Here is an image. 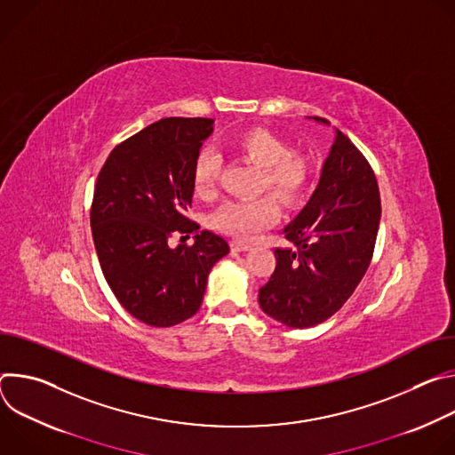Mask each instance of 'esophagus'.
I'll use <instances>...</instances> for the list:
<instances>
[{
    "instance_id": "1",
    "label": "esophagus",
    "mask_w": 455,
    "mask_h": 455,
    "mask_svg": "<svg viewBox=\"0 0 455 455\" xmlns=\"http://www.w3.org/2000/svg\"><path fill=\"white\" fill-rule=\"evenodd\" d=\"M230 248H232V251H246L251 248V244L244 243V241H232Z\"/></svg>"
}]
</instances>
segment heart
Masks as SVG:
<instances>
[{
    "instance_id": "obj_1",
    "label": "heart",
    "mask_w": 455,
    "mask_h": 455,
    "mask_svg": "<svg viewBox=\"0 0 455 455\" xmlns=\"http://www.w3.org/2000/svg\"><path fill=\"white\" fill-rule=\"evenodd\" d=\"M227 149L257 167L261 174L257 190H270L286 207L300 202L311 174V162L300 149L290 148L288 140L268 127H248L227 140ZM221 160L212 151L198 156L192 169V188L202 200L216 196ZM279 209L272 196H259L246 202H230L214 214L216 228L235 235L253 237L277 220Z\"/></svg>"
}]
</instances>
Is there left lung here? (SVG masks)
Listing matches in <instances>:
<instances>
[{"instance_id": "1", "label": "left lung", "mask_w": 455, "mask_h": 455, "mask_svg": "<svg viewBox=\"0 0 455 455\" xmlns=\"http://www.w3.org/2000/svg\"><path fill=\"white\" fill-rule=\"evenodd\" d=\"M316 122L330 124L315 116ZM376 176L337 129L320 181L300 214L283 230L293 248H275V270L259 306L288 328H311L335 315L365 275L379 225Z\"/></svg>"}]
</instances>
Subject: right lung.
<instances>
[{"label": "right lung", "mask_w": 455, "mask_h": 455, "mask_svg": "<svg viewBox=\"0 0 455 455\" xmlns=\"http://www.w3.org/2000/svg\"><path fill=\"white\" fill-rule=\"evenodd\" d=\"M212 124L171 116L144 127L109 153L95 183L90 221L102 274L124 309L153 328L200 309L209 272L230 250L187 218ZM172 233H194L195 244L171 249Z\"/></svg>", "instance_id": "obj_1"}]
</instances>
